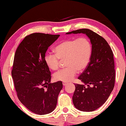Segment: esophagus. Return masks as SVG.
Listing matches in <instances>:
<instances>
[{"label":"esophagus","mask_w":126,"mask_h":126,"mask_svg":"<svg viewBox=\"0 0 126 126\" xmlns=\"http://www.w3.org/2000/svg\"><path fill=\"white\" fill-rule=\"evenodd\" d=\"M67 84H68V83H67V82H65V81H63V85L64 86L67 85Z\"/></svg>","instance_id":"34e87169"}]
</instances>
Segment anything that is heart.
<instances>
[{"instance_id": "heart-1", "label": "heart", "mask_w": 126, "mask_h": 126, "mask_svg": "<svg viewBox=\"0 0 126 126\" xmlns=\"http://www.w3.org/2000/svg\"><path fill=\"white\" fill-rule=\"evenodd\" d=\"M55 54L47 53L45 63L50 69L56 70L60 64V60H65L66 68L53 75L56 81L68 82L73 80L78 71H83L88 67L92 53L90 41L85 37L67 40L56 46Z\"/></svg>"}]
</instances>
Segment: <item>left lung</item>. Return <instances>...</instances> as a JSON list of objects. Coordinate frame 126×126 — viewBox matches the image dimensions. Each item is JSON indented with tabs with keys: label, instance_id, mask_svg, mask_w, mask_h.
<instances>
[{
	"label": "left lung",
	"instance_id": "obj_1",
	"mask_svg": "<svg viewBox=\"0 0 126 126\" xmlns=\"http://www.w3.org/2000/svg\"><path fill=\"white\" fill-rule=\"evenodd\" d=\"M84 33L90 40L92 53L89 63L78 77L83 84H75L73 96L74 106L80 111L91 112L106 102L115 86L113 54L108 43L97 33L87 29L66 34Z\"/></svg>",
	"mask_w": 126,
	"mask_h": 126
}]
</instances>
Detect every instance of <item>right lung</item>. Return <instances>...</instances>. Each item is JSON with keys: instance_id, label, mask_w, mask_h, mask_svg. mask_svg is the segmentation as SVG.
<instances>
[{"instance_id": "right-lung-1", "label": "right lung", "mask_w": 126, "mask_h": 126, "mask_svg": "<svg viewBox=\"0 0 126 126\" xmlns=\"http://www.w3.org/2000/svg\"><path fill=\"white\" fill-rule=\"evenodd\" d=\"M59 35L33 33L26 36L15 52L11 71L17 96L29 110L40 115L55 109L61 81L51 83V72L45 61L50 46Z\"/></svg>"}]
</instances>
